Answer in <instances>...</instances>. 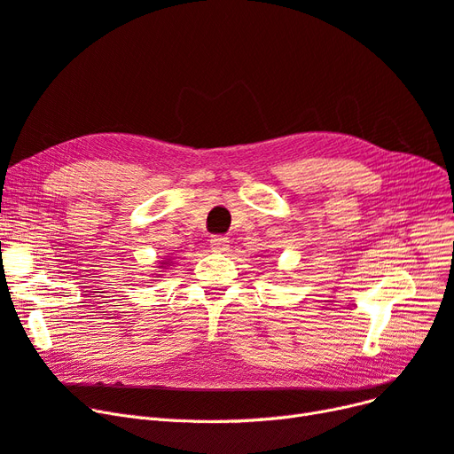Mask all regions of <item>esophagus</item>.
Returning <instances> with one entry per match:
<instances>
[{
	"label": "esophagus",
	"mask_w": 454,
	"mask_h": 454,
	"mask_svg": "<svg viewBox=\"0 0 454 454\" xmlns=\"http://www.w3.org/2000/svg\"><path fill=\"white\" fill-rule=\"evenodd\" d=\"M210 249L215 254H223L229 249V239L227 237H212L210 239Z\"/></svg>",
	"instance_id": "obj_1"
}]
</instances>
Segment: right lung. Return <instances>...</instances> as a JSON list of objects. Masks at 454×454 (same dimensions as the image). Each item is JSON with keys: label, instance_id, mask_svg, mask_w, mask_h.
Masks as SVG:
<instances>
[{"label": "right lung", "instance_id": "right-lung-1", "mask_svg": "<svg viewBox=\"0 0 454 454\" xmlns=\"http://www.w3.org/2000/svg\"><path fill=\"white\" fill-rule=\"evenodd\" d=\"M161 264H168V261H165V262H161Z\"/></svg>", "mask_w": 454, "mask_h": 454}]
</instances>
